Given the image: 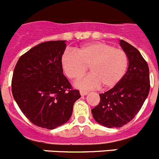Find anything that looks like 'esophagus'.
<instances>
[{
    "label": "esophagus",
    "instance_id": "esophagus-1",
    "mask_svg": "<svg viewBox=\"0 0 159 159\" xmlns=\"http://www.w3.org/2000/svg\"><path fill=\"white\" fill-rule=\"evenodd\" d=\"M80 93L81 96H85V95H87V93H88V92L84 91V90H80Z\"/></svg>",
    "mask_w": 159,
    "mask_h": 159
}]
</instances>
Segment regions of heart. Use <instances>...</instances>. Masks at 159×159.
Masks as SVG:
<instances>
[{
    "instance_id": "obj_1",
    "label": "heart",
    "mask_w": 159,
    "mask_h": 159,
    "mask_svg": "<svg viewBox=\"0 0 159 159\" xmlns=\"http://www.w3.org/2000/svg\"><path fill=\"white\" fill-rule=\"evenodd\" d=\"M65 74L76 80L87 72L90 74L77 81L75 86L82 90H92L102 86L110 89L117 85L128 68V57L122 49L112 45L95 41L86 43L74 51H66L61 56Z\"/></svg>"
}]
</instances>
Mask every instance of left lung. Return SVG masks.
Returning <instances> with one entry per match:
<instances>
[{
    "label": "left lung",
    "mask_w": 159,
    "mask_h": 159,
    "mask_svg": "<svg viewBox=\"0 0 159 159\" xmlns=\"http://www.w3.org/2000/svg\"><path fill=\"white\" fill-rule=\"evenodd\" d=\"M119 45L127 54L128 69L120 82L100 95L91 110L97 122L108 128L122 127L138 113L150 90L149 69L140 51L125 40Z\"/></svg>",
    "instance_id": "8db88e82"
}]
</instances>
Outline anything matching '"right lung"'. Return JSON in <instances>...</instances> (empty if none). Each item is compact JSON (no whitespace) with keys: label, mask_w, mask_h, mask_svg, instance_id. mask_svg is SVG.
<instances>
[{"label":"right lung","mask_w":159,"mask_h":159,"mask_svg":"<svg viewBox=\"0 0 159 159\" xmlns=\"http://www.w3.org/2000/svg\"><path fill=\"white\" fill-rule=\"evenodd\" d=\"M66 40L41 43L19 58L11 91L19 108L34 125L53 129L69 121L80 98L63 75L61 56Z\"/></svg>","instance_id":"right-lung-1"}]
</instances>
